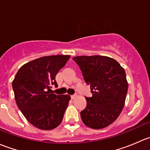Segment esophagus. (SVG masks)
<instances>
[{"mask_svg": "<svg viewBox=\"0 0 150 150\" xmlns=\"http://www.w3.org/2000/svg\"><path fill=\"white\" fill-rule=\"evenodd\" d=\"M77 97V94H74V95H71V98H72V99H75V98Z\"/></svg>", "mask_w": 150, "mask_h": 150, "instance_id": "1", "label": "esophagus"}]
</instances>
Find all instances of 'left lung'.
Listing matches in <instances>:
<instances>
[{
  "label": "left lung",
  "instance_id": "1",
  "mask_svg": "<svg viewBox=\"0 0 150 150\" xmlns=\"http://www.w3.org/2000/svg\"><path fill=\"white\" fill-rule=\"evenodd\" d=\"M72 59L90 85L91 97H86V108L81 112L86 126L101 129L112 123L120 115L128 92L125 72L115 59L105 56H81Z\"/></svg>",
  "mask_w": 150,
  "mask_h": 150
}]
</instances>
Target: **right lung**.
I'll list each match as a JSON object with an SVG mask.
<instances>
[{
    "label": "right lung",
    "instance_id": "add662e5",
    "mask_svg": "<svg viewBox=\"0 0 150 150\" xmlns=\"http://www.w3.org/2000/svg\"><path fill=\"white\" fill-rule=\"evenodd\" d=\"M69 55L43 57L20 67L12 82L18 107L27 120L41 130H51L61 123L70 100L69 95L51 93V85L69 60Z\"/></svg>",
    "mask_w": 150,
    "mask_h": 150
}]
</instances>
